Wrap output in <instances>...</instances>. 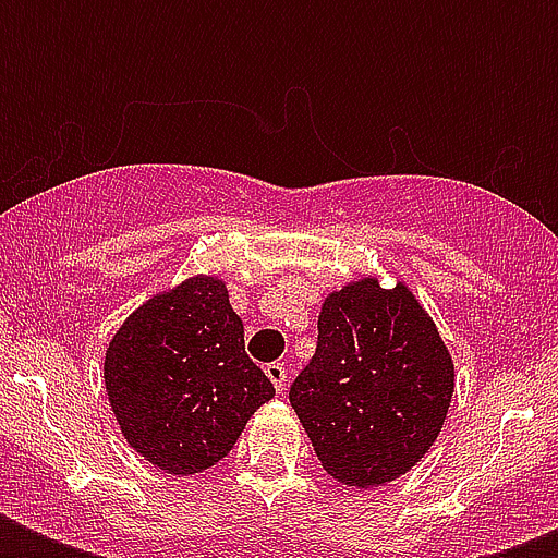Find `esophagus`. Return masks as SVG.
Wrapping results in <instances>:
<instances>
[{"instance_id":"1","label":"esophagus","mask_w":558,"mask_h":558,"mask_svg":"<svg viewBox=\"0 0 558 558\" xmlns=\"http://www.w3.org/2000/svg\"><path fill=\"white\" fill-rule=\"evenodd\" d=\"M266 376H269L271 385H275V390H278V393H283V390H287V379H289L287 365H280V362H271V365H266Z\"/></svg>"}]
</instances>
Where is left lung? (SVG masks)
Wrapping results in <instances>:
<instances>
[{
    "label": "left lung",
    "instance_id": "left-lung-1",
    "mask_svg": "<svg viewBox=\"0 0 558 558\" xmlns=\"http://www.w3.org/2000/svg\"><path fill=\"white\" fill-rule=\"evenodd\" d=\"M454 393V362L408 283L376 275L324 298L318 348L289 402L324 472L373 489L405 475L432 449Z\"/></svg>",
    "mask_w": 558,
    "mask_h": 558
}]
</instances>
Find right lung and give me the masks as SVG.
Returning a JSON list of instances; mask_svg holds the SVG:
<instances>
[{"label":"right lung","mask_w":558,"mask_h":558,"mask_svg":"<svg viewBox=\"0 0 558 558\" xmlns=\"http://www.w3.org/2000/svg\"><path fill=\"white\" fill-rule=\"evenodd\" d=\"M104 385L124 440L168 475L219 463L275 397L245 356L243 322L217 275L185 278L126 315L109 339Z\"/></svg>","instance_id":"obj_1"}]
</instances>
